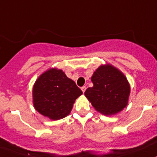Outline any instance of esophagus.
Masks as SVG:
<instances>
[{"mask_svg": "<svg viewBox=\"0 0 157 157\" xmlns=\"http://www.w3.org/2000/svg\"><path fill=\"white\" fill-rule=\"evenodd\" d=\"M81 90H82V92H83V93L85 92V90H86V86H82Z\"/></svg>", "mask_w": 157, "mask_h": 157, "instance_id": "esophagus-1", "label": "esophagus"}]
</instances>
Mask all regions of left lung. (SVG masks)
Wrapping results in <instances>:
<instances>
[{
	"label": "left lung",
	"mask_w": 157,
	"mask_h": 157,
	"mask_svg": "<svg viewBox=\"0 0 157 157\" xmlns=\"http://www.w3.org/2000/svg\"><path fill=\"white\" fill-rule=\"evenodd\" d=\"M91 82L93 86L84 94L96 111L111 116L128 105L130 85L120 70L110 64L102 65L94 72Z\"/></svg>",
	"instance_id": "left-lung-1"
}]
</instances>
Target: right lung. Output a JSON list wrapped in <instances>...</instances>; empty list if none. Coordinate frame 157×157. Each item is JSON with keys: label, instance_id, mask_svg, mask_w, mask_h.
<instances>
[{"label": "right lung", "instance_id": "obj_1", "mask_svg": "<svg viewBox=\"0 0 157 157\" xmlns=\"http://www.w3.org/2000/svg\"><path fill=\"white\" fill-rule=\"evenodd\" d=\"M82 94L62 70L52 68L36 80L33 87L34 108L42 116L58 120L71 113L75 99Z\"/></svg>", "mask_w": 157, "mask_h": 157}]
</instances>
